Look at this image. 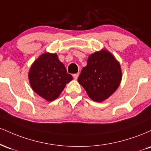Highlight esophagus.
<instances>
[{
    "instance_id": "1",
    "label": "esophagus",
    "mask_w": 151,
    "mask_h": 151,
    "mask_svg": "<svg viewBox=\"0 0 151 151\" xmlns=\"http://www.w3.org/2000/svg\"><path fill=\"white\" fill-rule=\"evenodd\" d=\"M78 77H79V73H77V74H74V75H73V77H74V79H77V78H78Z\"/></svg>"
}]
</instances>
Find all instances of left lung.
<instances>
[{"label":"left lung","mask_w":151,"mask_h":151,"mask_svg":"<svg viewBox=\"0 0 151 151\" xmlns=\"http://www.w3.org/2000/svg\"><path fill=\"white\" fill-rule=\"evenodd\" d=\"M122 79L121 66L111 53L106 50L89 56L78 82L93 101L101 102L111 96Z\"/></svg>","instance_id":"left-lung-1"}]
</instances>
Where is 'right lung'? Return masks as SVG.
<instances>
[{
    "label": "right lung",
    "mask_w": 151,
    "mask_h": 151,
    "mask_svg": "<svg viewBox=\"0 0 151 151\" xmlns=\"http://www.w3.org/2000/svg\"><path fill=\"white\" fill-rule=\"evenodd\" d=\"M28 77L32 90L48 101L56 99L73 79L58 55L49 52L41 55L33 62Z\"/></svg>",
    "instance_id": "obj_1"
}]
</instances>
